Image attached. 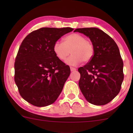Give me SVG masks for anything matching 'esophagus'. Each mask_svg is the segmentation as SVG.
Returning a JSON list of instances; mask_svg holds the SVG:
<instances>
[{
	"mask_svg": "<svg viewBox=\"0 0 133 133\" xmlns=\"http://www.w3.org/2000/svg\"><path fill=\"white\" fill-rule=\"evenodd\" d=\"M71 71L72 72V71H76V69L75 68H72V67H71Z\"/></svg>",
	"mask_w": 133,
	"mask_h": 133,
	"instance_id": "esophagus-1",
	"label": "esophagus"
}]
</instances>
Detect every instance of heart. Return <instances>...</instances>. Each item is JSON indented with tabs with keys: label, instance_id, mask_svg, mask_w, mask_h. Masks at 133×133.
Wrapping results in <instances>:
<instances>
[{
	"label": "heart",
	"instance_id": "b5f03b06",
	"mask_svg": "<svg viewBox=\"0 0 133 133\" xmlns=\"http://www.w3.org/2000/svg\"><path fill=\"white\" fill-rule=\"evenodd\" d=\"M53 51L59 60L64 61L71 54H72L67 59L66 63L70 65H76L82 61L87 62L91 60L94 56V45L91 41L84 36L77 33H73L65 36L63 43L56 42Z\"/></svg>",
	"mask_w": 133,
	"mask_h": 133
}]
</instances>
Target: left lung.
Masks as SVG:
<instances>
[{"instance_id":"obj_1","label":"left lung","mask_w":133,"mask_h":133,"mask_svg":"<svg viewBox=\"0 0 133 133\" xmlns=\"http://www.w3.org/2000/svg\"><path fill=\"white\" fill-rule=\"evenodd\" d=\"M74 32L89 37L94 48L91 60L78 69L79 88L89 103L106 104L119 92L124 79L123 61L118 47L109 35L98 28L76 29Z\"/></svg>"}]
</instances>
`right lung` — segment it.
I'll return each instance as SVG.
<instances>
[{"label":"right lung","instance_id":"obj_1","mask_svg":"<svg viewBox=\"0 0 133 133\" xmlns=\"http://www.w3.org/2000/svg\"><path fill=\"white\" fill-rule=\"evenodd\" d=\"M71 27H42L28 34L21 43L14 63V81L20 95L37 107L54 103L70 75L69 66L53 51L58 39Z\"/></svg>","mask_w":133,"mask_h":133}]
</instances>
